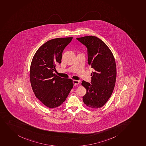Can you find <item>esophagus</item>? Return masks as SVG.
<instances>
[{"mask_svg": "<svg viewBox=\"0 0 146 146\" xmlns=\"http://www.w3.org/2000/svg\"><path fill=\"white\" fill-rule=\"evenodd\" d=\"M73 84H74V86H76V85L79 84V81H77V80H73Z\"/></svg>", "mask_w": 146, "mask_h": 146, "instance_id": "esophagus-1", "label": "esophagus"}]
</instances>
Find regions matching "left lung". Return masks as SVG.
<instances>
[{
  "label": "left lung",
  "instance_id": "obj_1",
  "mask_svg": "<svg viewBox=\"0 0 146 146\" xmlns=\"http://www.w3.org/2000/svg\"><path fill=\"white\" fill-rule=\"evenodd\" d=\"M88 48V62L94 70L91 84L83 81L86 93L83 102L88 107L98 109L106 104L112 94L116 79V65L111 51L101 39L95 36L77 38Z\"/></svg>",
  "mask_w": 146,
  "mask_h": 146
}]
</instances>
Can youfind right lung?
Listing matches in <instances>:
<instances>
[{
    "mask_svg": "<svg viewBox=\"0 0 146 146\" xmlns=\"http://www.w3.org/2000/svg\"><path fill=\"white\" fill-rule=\"evenodd\" d=\"M72 37L48 40L35 52L31 62L30 79L35 97L47 107H58L65 101L74 86L71 79L62 78L54 73L62 62V51Z\"/></svg>",
    "mask_w": 146,
    "mask_h": 146,
    "instance_id": "right-lung-1",
    "label": "right lung"
}]
</instances>
